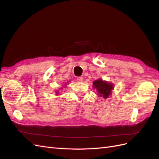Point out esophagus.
<instances>
[{
  "label": "esophagus",
  "mask_w": 159,
  "mask_h": 159,
  "mask_svg": "<svg viewBox=\"0 0 159 159\" xmlns=\"http://www.w3.org/2000/svg\"><path fill=\"white\" fill-rule=\"evenodd\" d=\"M77 80H78L79 82H82V81H84V78L82 77H78V78H77Z\"/></svg>",
  "instance_id": "obj_1"
}]
</instances>
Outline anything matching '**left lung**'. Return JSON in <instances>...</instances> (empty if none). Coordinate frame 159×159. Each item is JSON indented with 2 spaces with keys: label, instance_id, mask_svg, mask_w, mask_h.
Returning <instances> with one entry per match:
<instances>
[{
  "label": "left lung",
  "instance_id": "obj_1",
  "mask_svg": "<svg viewBox=\"0 0 159 159\" xmlns=\"http://www.w3.org/2000/svg\"><path fill=\"white\" fill-rule=\"evenodd\" d=\"M93 88L97 90L98 96L106 99L112 94V90L114 89V85L111 82L103 81L102 79L99 78L93 82Z\"/></svg>",
  "mask_w": 159,
  "mask_h": 159
}]
</instances>
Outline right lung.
<instances>
[{"mask_svg": "<svg viewBox=\"0 0 159 159\" xmlns=\"http://www.w3.org/2000/svg\"><path fill=\"white\" fill-rule=\"evenodd\" d=\"M68 83H69V81H67V83H65V84H64V85H63V88H64V87H65V88H66V85H68ZM60 89H62V88H60ZM60 91H61V89H60V90H56V91H55V93H56V95H60Z\"/></svg>", "mask_w": 159, "mask_h": 159, "instance_id": "1", "label": "right lung"}]
</instances>
